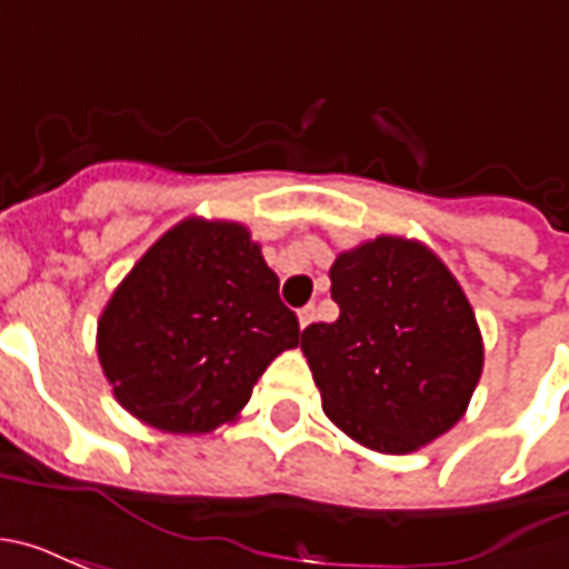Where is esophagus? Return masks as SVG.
Returning <instances> with one entry per match:
<instances>
[{"label":"esophagus","instance_id":"34e87169","mask_svg":"<svg viewBox=\"0 0 569 569\" xmlns=\"http://www.w3.org/2000/svg\"><path fill=\"white\" fill-rule=\"evenodd\" d=\"M313 320H317V310H313V305H308V308L298 310V326H301V329H308Z\"/></svg>","mask_w":569,"mask_h":569}]
</instances>
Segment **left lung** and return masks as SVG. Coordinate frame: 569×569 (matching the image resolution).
<instances>
[{
  "label": "left lung",
  "instance_id": "obj_1",
  "mask_svg": "<svg viewBox=\"0 0 569 569\" xmlns=\"http://www.w3.org/2000/svg\"><path fill=\"white\" fill-rule=\"evenodd\" d=\"M338 320L301 332L322 411L371 451L411 453L466 415L485 366L476 313L429 247L381 234L335 259Z\"/></svg>",
  "mask_w": 569,
  "mask_h": 569
}]
</instances>
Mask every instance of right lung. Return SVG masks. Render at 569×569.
Wrapping results in <instances>:
<instances>
[{"label": "right lung", "mask_w": 569, "mask_h": 569, "mask_svg": "<svg viewBox=\"0 0 569 569\" xmlns=\"http://www.w3.org/2000/svg\"><path fill=\"white\" fill-rule=\"evenodd\" d=\"M240 222L191 216L154 240L97 322V357L133 418L210 432L247 406L261 371L298 347V317Z\"/></svg>", "instance_id": "obj_1"}]
</instances>
